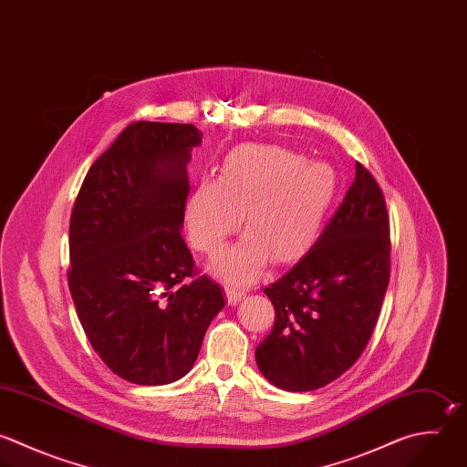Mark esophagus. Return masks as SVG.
Returning <instances> with one entry per match:
<instances>
[{"label": "esophagus", "mask_w": 467, "mask_h": 467, "mask_svg": "<svg viewBox=\"0 0 467 467\" xmlns=\"http://www.w3.org/2000/svg\"><path fill=\"white\" fill-rule=\"evenodd\" d=\"M224 290H226L228 305H237V301H239L241 297H244V290H241V288H237V286H234V285H226Z\"/></svg>", "instance_id": "1"}]
</instances>
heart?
I'll use <instances>...</instances> for the list:
<instances>
[{
    "label": "heart",
    "mask_w": 467,
    "mask_h": 467,
    "mask_svg": "<svg viewBox=\"0 0 467 467\" xmlns=\"http://www.w3.org/2000/svg\"><path fill=\"white\" fill-rule=\"evenodd\" d=\"M336 182V171L327 162H306L279 146H239L223 161L217 181H201L190 195V239L197 250L215 255L244 210L248 232L212 268L234 285H246L261 274L268 257L285 263L312 244Z\"/></svg>",
    "instance_id": "b5f03b06"
}]
</instances>
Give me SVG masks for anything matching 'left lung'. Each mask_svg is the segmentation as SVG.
<instances>
[{
    "mask_svg": "<svg viewBox=\"0 0 467 467\" xmlns=\"http://www.w3.org/2000/svg\"><path fill=\"white\" fill-rule=\"evenodd\" d=\"M389 274L385 199L358 162L354 182L317 241L265 288L275 321L255 348L263 376L290 392L316 390L339 378L372 336Z\"/></svg>",
    "mask_w": 467,
    "mask_h": 467,
    "instance_id": "1",
    "label": "left lung"
}]
</instances>
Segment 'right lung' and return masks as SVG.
Wrapping results in <instances>:
<instances>
[{
    "label": "right lung",
    "instance_id": "add662e5",
    "mask_svg": "<svg viewBox=\"0 0 467 467\" xmlns=\"http://www.w3.org/2000/svg\"><path fill=\"white\" fill-rule=\"evenodd\" d=\"M192 124L133 122L89 168L69 224V290L102 361L137 385L186 376L224 306L181 235Z\"/></svg>",
    "mask_w": 467,
    "mask_h": 467
}]
</instances>
